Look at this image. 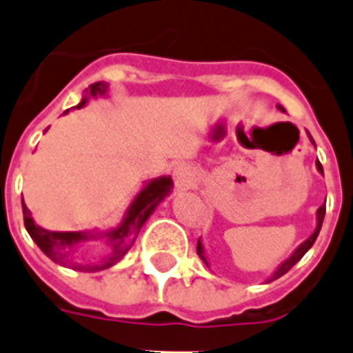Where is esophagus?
<instances>
[{
  "mask_svg": "<svg viewBox=\"0 0 353 353\" xmlns=\"http://www.w3.org/2000/svg\"><path fill=\"white\" fill-rule=\"evenodd\" d=\"M174 179L179 189H191L192 185L196 183V176H194V170L189 166H179L174 172Z\"/></svg>",
  "mask_w": 353,
  "mask_h": 353,
  "instance_id": "1",
  "label": "esophagus"
}]
</instances>
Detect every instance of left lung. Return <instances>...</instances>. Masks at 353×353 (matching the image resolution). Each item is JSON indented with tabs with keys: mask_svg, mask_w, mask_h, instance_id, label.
I'll use <instances>...</instances> for the list:
<instances>
[{
	"mask_svg": "<svg viewBox=\"0 0 353 353\" xmlns=\"http://www.w3.org/2000/svg\"><path fill=\"white\" fill-rule=\"evenodd\" d=\"M276 108L280 109L281 113H285V109L281 108L280 103H278ZM308 138H310V141H312V143H314V139H312L310 132H308ZM314 145H316V143H314ZM316 168H318L319 174H323V168H321V164H319V161H316ZM323 217H325V204H323V206H319V208H318V212H316V229H314V232H312L310 236H308V238H306V240H304L303 244H301V245H299V248H296L295 252H293V253H291V255H289L288 259H285V261H283V263H280V265H278V268H276V270H274V272H272V276H270V278L266 280V283H268V281L278 280L280 276H283V274L288 272V270H291V268H293V266H295L296 263H299V261L303 259L304 253H306V252H308V250H310L312 245H314V242H316V238H318L319 230H321V223H323ZM196 253H199L200 259L204 261V263H206V265L210 266V261H208V255H206V252H204V244H202V240H200V238H199V244H196Z\"/></svg>",
	"mask_w": 353,
	"mask_h": 353,
	"instance_id": "8db88e82",
	"label": "left lung"
}]
</instances>
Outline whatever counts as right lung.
<instances>
[{
    "label": "right lung",
    "instance_id": "obj_1",
    "mask_svg": "<svg viewBox=\"0 0 353 353\" xmlns=\"http://www.w3.org/2000/svg\"><path fill=\"white\" fill-rule=\"evenodd\" d=\"M108 83L98 81L85 90L81 101L72 109H81L87 105L94 98H105L108 96ZM68 113V111H65ZM64 113V115H65ZM174 189V181L170 176H161L149 179L139 189L134 196L130 206L126 208L121 223L109 230H68V232H58V230H47L39 227L32 217V212L28 210L24 200H22V214H24V225H26L28 234L32 236L35 244L50 261L58 265L68 266L79 272H98L105 270L109 266L117 265L128 253L132 244L136 242L138 232L145 221L153 215L162 200L168 196ZM88 239H105L112 248L108 258L100 261H83L79 259V248L86 243Z\"/></svg>",
    "mask_w": 353,
    "mask_h": 353
}]
</instances>
